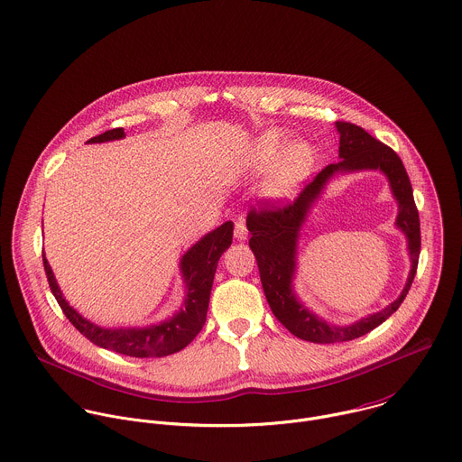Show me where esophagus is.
<instances>
[{"instance_id":"esophagus-1","label":"esophagus","mask_w":462,"mask_h":462,"mask_svg":"<svg viewBox=\"0 0 462 462\" xmlns=\"http://www.w3.org/2000/svg\"><path fill=\"white\" fill-rule=\"evenodd\" d=\"M234 236H236V239H237V241H245V239L248 237V228H246V223H245V219H243V217L236 221Z\"/></svg>"}]
</instances>
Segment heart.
<instances>
[{
	"label": "heart",
	"instance_id": "1",
	"mask_svg": "<svg viewBox=\"0 0 462 462\" xmlns=\"http://www.w3.org/2000/svg\"><path fill=\"white\" fill-rule=\"evenodd\" d=\"M284 145H286V138L279 131H268V133L261 134L254 147L255 162L259 165L270 163L281 152V149ZM311 162H313V156L306 145H302V143L290 145L282 152V156L279 158V162L273 169V174L268 183L270 194L275 198L288 196L306 178V174L311 167Z\"/></svg>",
	"mask_w": 462,
	"mask_h": 462
}]
</instances>
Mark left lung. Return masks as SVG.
I'll use <instances>...</instances> for the list:
<instances>
[{
    "label": "left lung",
    "instance_id": "obj_1",
    "mask_svg": "<svg viewBox=\"0 0 462 462\" xmlns=\"http://www.w3.org/2000/svg\"><path fill=\"white\" fill-rule=\"evenodd\" d=\"M340 134L338 163L322 169L311 183L304 187L299 198L288 205H266L250 210L246 226L252 234L250 248L255 255L259 275L266 300L277 320L295 337L313 344H337L360 338L383 324L405 300L418 270L421 232L420 214L414 203V192L409 174L400 156L380 140L373 138L365 129L351 122H337ZM356 170H382L399 201L397 226L406 234L411 254V273L402 295L385 310L365 318L349 327H333L310 312L292 290L296 271V248L300 230L321 195L325 185L337 174ZM268 203V201H266Z\"/></svg>",
    "mask_w": 462,
    "mask_h": 462
}]
</instances>
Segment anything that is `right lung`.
I'll list each match as a JSON object with an SVG mask.
<instances>
[{
	"instance_id": "obj_1",
	"label": "right lung",
	"mask_w": 462,
	"mask_h": 462,
	"mask_svg": "<svg viewBox=\"0 0 462 462\" xmlns=\"http://www.w3.org/2000/svg\"><path fill=\"white\" fill-rule=\"evenodd\" d=\"M124 136V129L116 127L98 136H93L91 140H88V143H102L120 140ZM232 236L234 223L226 221L216 230L203 236L194 246H190L183 254L180 261V272L185 282L183 306L171 319L147 328H100L89 322L79 311H75L62 297V291L53 277L44 252L42 264L50 290L57 299L62 313L89 342L107 351H115L133 358H162L187 347L205 326L217 261L223 252L232 245Z\"/></svg>"
}]
</instances>
